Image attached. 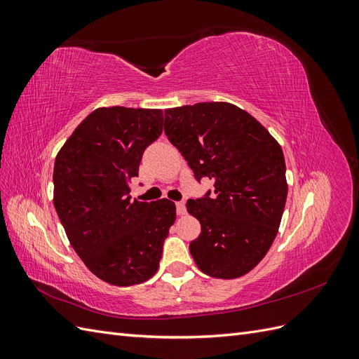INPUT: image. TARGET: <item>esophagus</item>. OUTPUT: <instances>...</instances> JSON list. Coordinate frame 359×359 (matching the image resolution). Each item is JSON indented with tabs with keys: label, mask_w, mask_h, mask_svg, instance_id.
Returning <instances> with one entry per match:
<instances>
[{
	"label": "esophagus",
	"mask_w": 359,
	"mask_h": 359,
	"mask_svg": "<svg viewBox=\"0 0 359 359\" xmlns=\"http://www.w3.org/2000/svg\"><path fill=\"white\" fill-rule=\"evenodd\" d=\"M177 212H178V215H184L187 212V210H186V203L184 202H177Z\"/></svg>",
	"instance_id": "esophagus-1"
}]
</instances>
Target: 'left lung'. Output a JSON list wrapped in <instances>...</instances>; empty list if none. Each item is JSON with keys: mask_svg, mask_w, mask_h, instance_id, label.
<instances>
[{"mask_svg": "<svg viewBox=\"0 0 359 359\" xmlns=\"http://www.w3.org/2000/svg\"><path fill=\"white\" fill-rule=\"evenodd\" d=\"M165 133L194 178L214 181V194L189 199L201 222L190 243L198 268L214 278H238L265 257L287 198L281 147L256 118L226 102L165 111Z\"/></svg>", "mask_w": 359, "mask_h": 359, "instance_id": "1", "label": "left lung"}]
</instances>
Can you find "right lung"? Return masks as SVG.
<instances>
[{
    "label": "right lung",
    "instance_id": "right-lung-1",
    "mask_svg": "<svg viewBox=\"0 0 359 359\" xmlns=\"http://www.w3.org/2000/svg\"><path fill=\"white\" fill-rule=\"evenodd\" d=\"M163 132L161 109L112 106L74 128L53 166V205L74 252L114 286L153 277L177 219L175 203L132 201L128 182Z\"/></svg>",
    "mask_w": 359,
    "mask_h": 359
}]
</instances>
